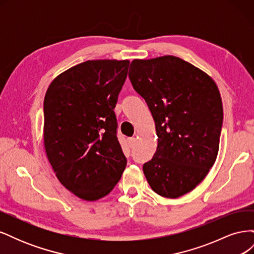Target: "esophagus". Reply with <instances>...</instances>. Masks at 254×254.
Masks as SVG:
<instances>
[{
	"label": "esophagus",
	"mask_w": 254,
	"mask_h": 254,
	"mask_svg": "<svg viewBox=\"0 0 254 254\" xmlns=\"http://www.w3.org/2000/svg\"><path fill=\"white\" fill-rule=\"evenodd\" d=\"M135 137H128V140H127V142H128V146L129 147H133V146L135 145Z\"/></svg>",
	"instance_id": "obj_1"
}]
</instances>
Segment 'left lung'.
Listing matches in <instances>:
<instances>
[{"mask_svg": "<svg viewBox=\"0 0 254 254\" xmlns=\"http://www.w3.org/2000/svg\"><path fill=\"white\" fill-rule=\"evenodd\" d=\"M133 89L147 103L156 124L158 147L143 172L153 191L178 198L193 190L217 158L224 120L216 83L175 56L134 59Z\"/></svg>", "mask_w": 254, "mask_h": 254, "instance_id": "left-lung-1", "label": "left lung"}]
</instances>
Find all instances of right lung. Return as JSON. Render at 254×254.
Masks as SVG:
<instances>
[{"label":"right lung","instance_id":"obj_1","mask_svg":"<svg viewBox=\"0 0 254 254\" xmlns=\"http://www.w3.org/2000/svg\"><path fill=\"white\" fill-rule=\"evenodd\" d=\"M129 64L84 61L58 75L45 93V152L60 183L83 200L108 195L126 167L113 109Z\"/></svg>","mask_w":254,"mask_h":254}]
</instances>
